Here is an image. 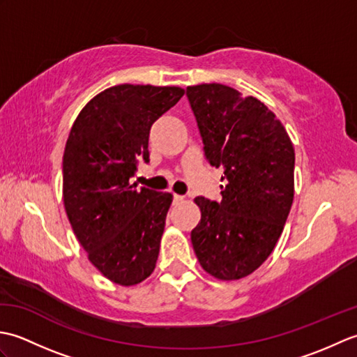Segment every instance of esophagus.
<instances>
[{
	"label": "esophagus",
	"instance_id": "1",
	"mask_svg": "<svg viewBox=\"0 0 357 357\" xmlns=\"http://www.w3.org/2000/svg\"><path fill=\"white\" fill-rule=\"evenodd\" d=\"M173 201H174V202H181V201H184V196H183V195H176V193H174V195H173Z\"/></svg>",
	"mask_w": 357,
	"mask_h": 357
}]
</instances>
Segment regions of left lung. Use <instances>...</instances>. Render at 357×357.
<instances>
[{"instance_id":"8db88e82","label":"left lung","mask_w":357,"mask_h":357,"mask_svg":"<svg viewBox=\"0 0 357 357\" xmlns=\"http://www.w3.org/2000/svg\"><path fill=\"white\" fill-rule=\"evenodd\" d=\"M204 155L222 167L221 202L198 196L192 244L202 268L222 280L248 276L282 233L294 195V149L284 126L253 96L222 84L187 87Z\"/></svg>"}]
</instances>
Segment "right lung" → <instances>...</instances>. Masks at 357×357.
<instances>
[{"label":"right lung","instance_id":"obj_1","mask_svg":"<svg viewBox=\"0 0 357 357\" xmlns=\"http://www.w3.org/2000/svg\"><path fill=\"white\" fill-rule=\"evenodd\" d=\"M183 95L181 87H110L87 102L67 139V218L90 262L115 284H139L155 270L173 196L130 178L150 161L151 126Z\"/></svg>","mask_w":357,"mask_h":357}]
</instances>
